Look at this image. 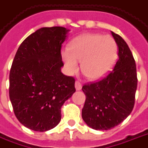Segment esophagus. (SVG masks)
Listing matches in <instances>:
<instances>
[{
	"label": "esophagus",
	"mask_w": 148,
	"mask_h": 148,
	"mask_svg": "<svg viewBox=\"0 0 148 148\" xmlns=\"http://www.w3.org/2000/svg\"><path fill=\"white\" fill-rule=\"evenodd\" d=\"M82 84H81L79 82H75V88H76V90H81V89H82Z\"/></svg>",
	"instance_id": "esophagus-1"
}]
</instances>
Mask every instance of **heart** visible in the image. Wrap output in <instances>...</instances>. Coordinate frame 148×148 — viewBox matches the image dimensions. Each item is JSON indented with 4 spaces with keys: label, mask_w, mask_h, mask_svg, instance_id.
<instances>
[{
    "label": "heart",
    "mask_w": 148,
    "mask_h": 148,
    "mask_svg": "<svg viewBox=\"0 0 148 148\" xmlns=\"http://www.w3.org/2000/svg\"><path fill=\"white\" fill-rule=\"evenodd\" d=\"M61 56L69 74L78 71L77 62H81L85 77L97 80L113 69L119 57V47L110 36L85 34L71 40L68 50L62 51Z\"/></svg>",
    "instance_id": "obj_1"
}]
</instances>
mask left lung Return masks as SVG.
I'll use <instances>...</instances> for the list:
<instances>
[{
	"label": "left lung",
	"mask_w": 148,
	"mask_h": 148,
	"mask_svg": "<svg viewBox=\"0 0 148 148\" xmlns=\"http://www.w3.org/2000/svg\"><path fill=\"white\" fill-rule=\"evenodd\" d=\"M119 47V60L114 70L99 82L83 85L86 99L82 119L96 130L117 126L132 112L135 103L137 75L135 60L126 42L111 32Z\"/></svg>",
	"instance_id": "8db88e82"
}]
</instances>
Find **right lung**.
<instances>
[{
  "mask_svg": "<svg viewBox=\"0 0 148 148\" xmlns=\"http://www.w3.org/2000/svg\"><path fill=\"white\" fill-rule=\"evenodd\" d=\"M70 30L42 27L22 42L9 74V97L19 122L45 132L61 120V107L75 92L73 77L61 72L62 44Z\"/></svg>",
  "mask_w": 148,
  "mask_h": 148,
  "instance_id": "right-lung-1",
  "label": "right lung"
}]
</instances>
